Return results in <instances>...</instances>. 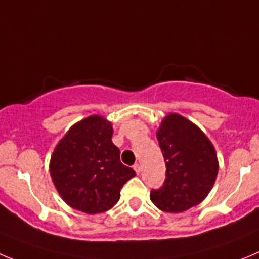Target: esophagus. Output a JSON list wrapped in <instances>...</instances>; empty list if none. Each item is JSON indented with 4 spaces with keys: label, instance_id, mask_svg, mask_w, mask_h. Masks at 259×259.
Listing matches in <instances>:
<instances>
[{
    "label": "esophagus",
    "instance_id": "obj_1",
    "mask_svg": "<svg viewBox=\"0 0 259 259\" xmlns=\"http://www.w3.org/2000/svg\"><path fill=\"white\" fill-rule=\"evenodd\" d=\"M134 170H135V172H137V174H141L142 172V166L139 165V163H135Z\"/></svg>",
    "mask_w": 259,
    "mask_h": 259
}]
</instances>
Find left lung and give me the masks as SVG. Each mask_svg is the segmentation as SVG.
I'll return each mask as SVG.
<instances>
[{
	"label": "left lung",
	"instance_id": "1",
	"mask_svg": "<svg viewBox=\"0 0 259 259\" xmlns=\"http://www.w3.org/2000/svg\"><path fill=\"white\" fill-rule=\"evenodd\" d=\"M166 163V179L151 190L154 206L179 213L197 206L208 195L219 172L217 154L204 133L178 113L163 118L157 132Z\"/></svg>",
	"mask_w": 259,
	"mask_h": 259
}]
</instances>
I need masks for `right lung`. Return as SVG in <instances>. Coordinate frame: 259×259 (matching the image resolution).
<instances>
[{
  "instance_id": "add662e5",
  "label": "right lung",
  "mask_w": 259,
  "mask_h": 259,
  "mask_svg": "<svg viewBox=\"0 0 259 259\" xmlns=\"http://www.w3.org/2000/svg\"><path fill=\"white\" fill-rule=\"evenodd\" d=\"M112 125L101 116L75 124L53 151L50 172L62 199L75 209L94 214L108 211L135 171L122 165L112 143Z\"/></svg>"
}]
</instances>
